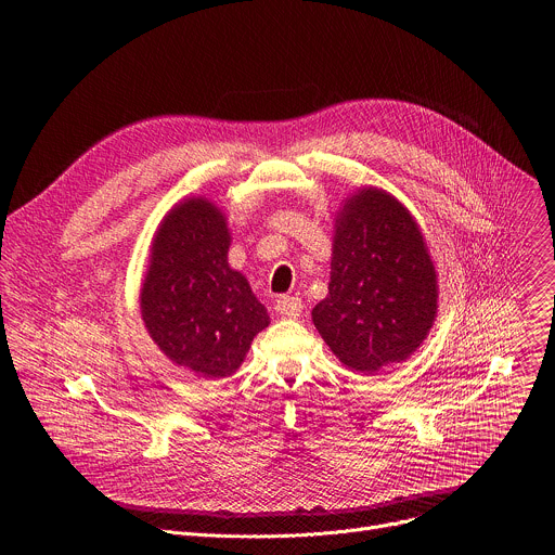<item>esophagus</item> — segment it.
<instances>
[{"label": "esophagus", "instance_id": "obj_1", "mask_svg": "<svg viewBox=\"0 0 555 555\" xmlns=\"http://www.w3.org/2000/svg\"><path fill=\"white\" fill-rule=\"evenodd\" d=\"M274 307L283 315V319H298L300 311H302V302L296 296H281Z\"/></svg>", "mask_w": 555, "mask_h": 555}]
</instances>
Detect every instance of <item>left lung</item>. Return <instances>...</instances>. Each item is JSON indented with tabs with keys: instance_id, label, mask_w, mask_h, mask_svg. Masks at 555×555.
<instances>
[{
	"instance_id": "8db88e82",
	"label": "left lung",
	"mask_w": 555,
	"mask_h": 555,
	"mask_svg": "<svg viewBox=\"0 0 555 555\" xmlns=\"http://www.w3.org/2000/svg\"><path fill=\"white\" fill-rule=\"evenodd\" d=\"M437 272L424 234L402 202L360 189L336 217L330 294L311 321L356 373L404 362L437 319Z\"/></svg>"
}]
</instances>
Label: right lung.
<instances>
[{
  "mask_svg": "<svg viewBox=\"0 0 555 555\" xmlns=\"http://www.w3.org/2000/svg\"><path fill=\"white\" fill-rule=\"evenodd\" d=\"M228 248L225 215L206 197L182 199L155 230L140 289L153 343L199 377L232 375L270 325L248 279L228 266Z\"/></svg>",
  "mask_w": 555,
  "mask_h": 555,
  "instance_id": "1",
  "label": "right lung"
}]
</instances>
